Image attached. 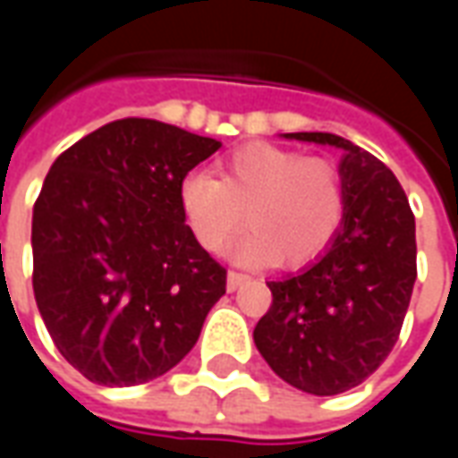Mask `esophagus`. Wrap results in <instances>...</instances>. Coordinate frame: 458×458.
Wrapping results in <instances>:
<instances>
[{"instance_id": "esophagus-1", "label": "esophagus", "mask_w": 458, "mask_h": 458, "mask_svg": "<svg viewBox=\"0 0 458 458\" xmlns=\"http://www.w3.org/2000/svg\"><path fill=\"white\" fill-rule=\"evenodd\" d=\"M248 279V275H242V272H238V269H230L228 272V289L230 292H235V289L242 284Z\"/></svg>"}]
</instances>
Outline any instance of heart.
<instances>
[{
    "instance_id": "b5f03b06",
    "label": "heart",
    "mask_w": 458,
    "mask_h": 458,
    "mask_svg": "<svg viewBox=\"0 0 458 458\" xmlns=\"http://www.w3.org/2000/svg\"><path fill=\"white\" fill-rule=\"evenodd\" d=\"M181 210L210 252H223L245 225L238 245L245 262L299 267L324 255L345 220L344 174L327 157L275 144H250L220 164V176L193 171L181 181Z\"/></svg>"
}]
</instances>
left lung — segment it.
Masks as SVG:
<instances>
[{"mask_svg":"<svg viewBox=\"0 0 458 458\" xmlns=\"http://www.w3.org/2000/svg\"><path fill=\"white\" fill-rule=\"evenodd\" d=\"M287 137L345 151V220L318 262L267 282L272 304L255 327V345L289 385L338 394L373 375L400 338L417 279L414 213L370 151L328 131Z\"/></svg>","mask_w":458,"mask_h":458,"instance_id":"obj_1","label":"left lung"}]
</instances>
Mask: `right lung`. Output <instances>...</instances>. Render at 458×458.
I'll return each mask as SVG.
<instances>
[{
	"mask_svg": "<svg viewBox=\"0 0 458 458\" xmlns=\"http://www.w3.org/2000/svg\"><path fill=\"white\" fill-rule=\"evenodd\" d=\"M220 141L144 117L85 134L34 203V294L55 348L98 385L159 377L200 336L228 269L191 233L179 189Z\"/></svg>",
	"mask_w": 458,
	"mask_h": 458,
	"instance_id": "1",
	"label": "right lung"
}]
</instances>
